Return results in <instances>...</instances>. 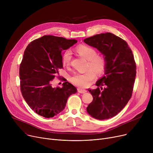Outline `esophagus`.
<instances>
[{
  "mask_svg": "<svg viewBox=\"0 0 153 153\" xmlns=\"http://www.w3.org/2000/svg\"><path fill=\"white\" fill-rule=\"evenodd\" d=\"M77 91H78V92L81 93V94H84L87 92L85 89H81V88H78Z\"/></svg>",
  "mask_w": 153,
  "mask_h": 153,
  "instance_id": "34e87169",
  "label": "esophagus"
}]
</instances>
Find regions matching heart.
I'll return each instance as SVG.
<instances>
[{
    "label": "heart",
    "instance_id": "1",
    "mask_svg": "<svg viewBox=\"0 0 153 153\" xmlns=\"http://www.w3.org/2000/svg\"><path fill=\"white\" fill-rule=\"evenodd\" d=\"M76 50L83 58L88 60L87 69H91L87 70L83 73L74 74L71 77V81L77 86L86 87L94 79L95 74H102L105 72L107 62L103 55L97 54V50L90 46L80 45L76 48ZM71 58V51L69 50L64 51L62 55V61L64 65L69 66Z\"/></svg>",
    "mask_w": 153,
    "mask_h": 153
}]
</instances>
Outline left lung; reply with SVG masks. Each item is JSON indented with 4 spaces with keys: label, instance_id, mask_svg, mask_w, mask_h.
<instances>
[{
    "label": "left lung",
    "instance_id": "1",
    "mask_svg": "<svg viewBox=\"0 0 153 153\" xmlns=\"http://www.w3.org/2000/svg\"><path fill=\"white\" fill-rule=\"evenodd\" d=\"M84 42L97 48L107 62L105 76L95 84L98 87L88 89L93 100L87 107V113L97 120L112 118L131 97L136 74L134 56L125 40L111 33L95 35Z\"/></svg>",
    "mask_w": 153,
    "mask_h": 153
}]
</instances>
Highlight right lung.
Listing matches in <instances>:
<instances>
[{"mask_svg":"<svg viewBox=\"0 0 153 153\" xmlns=\"http://www.w3.org/2000/svg\"><path fill=\"white\" fill-rule=\"evenodd\" d=\"M77 42L45 35L27 46L20 66V90L28 106L38 115L45 118L57 115L65 108L69 96L77 92L64 78L62 87H53L51 84L63 67L62 51Z\"/></svg>","mask_w":153,"mask_h":153,"instance_id":"right-lung-1","label":"right lung"}]
</instances>
